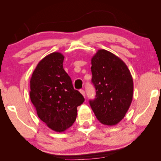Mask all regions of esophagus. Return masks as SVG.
<instances>
[{
	"label": "esophagus",
	"mask_w": 161,
	"mask_h": 161,
	"mask_svg": "<svg viewBox=\"0 0 161 161\" xmlns=\"http://www.w3.org/2000/svg\"><path fill=\"white\" fill-rule=\"evenodd\" d=\"M80 93L83 95L84 97H85V92H84L83 89H81L80 90Z\"/></svg>",
	"instance_id": "esophagus-1"
}]
</instances>
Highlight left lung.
Wrapping results in <instances>:
<instances>
[{"label":"left lung","mask_w":161,"mask_h":161,"mask_svg":"<svg viewBox=\"0 0 161 161\" xmlns=\"http://www.w3.org/2000/svg\"><path fill=\"white\" fill-rule=\"evenodd\" d=\"M92 82L96 89L92 109L101 123L113 126L124 119L133 99V78L126 64L115 54L99 50L92 58Z\"/></svg>","instance_id":"left-lung-1"}]
</instances>
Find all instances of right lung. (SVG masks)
Returning a JSON list of instances; mask_svg holds the SVG:
<instances>
[{"mask_svg":"<svg viewBox=\"0 0 161 161\" xmlns=\"http://www.w3.org/2000/svg\"><path fill=\"white\" fill-rule=\"evenodd\" d=\"M64 58L59 53L48 54L38 63L31 79L30 97L37 116L57 132L74 124L77 107L84 102L64 69Z\"/></svg>","mask_w":161,"mask_h":161,"instance_id":"add662e5","label":"right lung"}]
</instances>
